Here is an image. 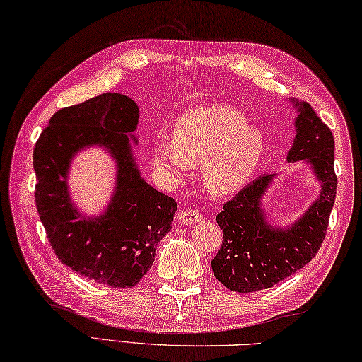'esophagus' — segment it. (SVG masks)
<instances>
[{
  "label": "esophagus",
  "instance_id": "esophagus-1",
  "mask_svg": "<svg viewBox=\"0 0 362 362\" xmlns=\"http://www.w3.org/2000/svg\"><path fill=\"white\" fill-rule=\"evenodd\" d=\"M177 218H179V221L182 222V224L193 226V224H196L199 219H201V213H199L194 209H189V206H187V209H182L179 211V214H177Z\"/></svg>",
  "mask_w": 362,
  "mask_h": 362
}]
</instances>
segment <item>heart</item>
<instances>
[{
	"label": "heart",
	"instance_id": "1",
	"mask_svg": "<svg viewBox=\"0 0 362 362\" xmlns=\"http://www.w3.org/2000/svg\"><path fill=\"white\" fill-rule=\"evenodd\" d=\"M264 152V138L232 107H199L174 122L171 141L152 148L153 163L169 177H182L202 165L206 188L233 193L255 171Z\"/></svg>",
	"mask_w": 362,
	"mask_h": 362
}]
</instances>
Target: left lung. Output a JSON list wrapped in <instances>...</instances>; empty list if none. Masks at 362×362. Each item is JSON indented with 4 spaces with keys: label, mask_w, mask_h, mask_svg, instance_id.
<instances>
[{
    "label": "left lung",
    "mask_w": 362,
    "mask_h": 362,
    "mask_svg": "<svg viewBox=\"0 0 362 362\" xmlns=\"http://www.w3.org/2000/svg\"><path fill=\"white\" fill-rule=\"evenodd\" d=\"M296 105L297 135L288 161L308 160L322 191L310 210L286 230L269 226L259 205L274 174L258 177L224 204L216 216L224 240L211 269L230 291L253 292L274 286L308 264L325 240L337 187L334 138L308 103Z\"/></svg>",
    "instance_id": "8db88e82"
}]
</instances>
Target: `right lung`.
<instances>
[{"instance_id": "add662e5", "label": "right lung", "mask_w": 362, "mask_h": 362, "mask_svg": "<svg viewBox=\"0 0 362 362\" xmlns=\"http://www.w3.org/2000/svg\"><path fill=\"white\" fill-rule=\"evenodd\" d=\"M136 124L132 99L104 93L54 113L34 148L35 205L54 253L76 274L112 288H132L143 279L177 210L173 197L138 173L127 138ZM88 144L109 147L119 163L112 202L95 220L77 214L64 182L71 157Z\"/></svg>"}]
</instances>
